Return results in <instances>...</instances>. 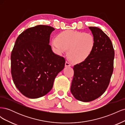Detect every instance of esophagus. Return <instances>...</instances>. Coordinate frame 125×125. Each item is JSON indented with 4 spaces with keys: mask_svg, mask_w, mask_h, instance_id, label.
Masks as SVG:
<instances>
[{
    "mask_svg": "<svg viewBox=\"0 0 125 125\" xmlns=\"http://www.w3.org/2000/svg\"><path fill=\"white\" fill-rule=\"evenodd\" d=\"M71 63L68 62H65V67H70Z\"/></svg>",
    "mask_w": 125,
    "mask_h": 125,
    "instance_id": "esophagus-1",
    "label": "esophagus"
}]
</instances>
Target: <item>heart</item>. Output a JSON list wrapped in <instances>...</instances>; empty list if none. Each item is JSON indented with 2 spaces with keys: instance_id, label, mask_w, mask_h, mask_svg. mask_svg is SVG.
Returning a JSON list of instances; mask_svg holds the SVG:
<instances>
[{
  "instance_id": "1",
  "label": "heart",
  "mask_w": 125,
  "mask_h": 125,
  "mask_svg": "<svg viewBox=\"0 0 125 125\" xmlns=\"http://www.w3.org/2000/svg\"><path fill=\"white\" fill-rule=\"evenodd\" d=\"M52 46L57 54L68 55L74 62L81 63L88 59L95 47V40L90 33L67 30L52 40Z\"/></svg>"
}]
</instances>
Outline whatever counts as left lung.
Listing matches in <instances>:
<instances>
[{
    "mask_svg": "<svg viewBox=\"0 0 125 125\" xmlns=\"http://www.w3.org/2000/svg\"><path fill=\"white\" fill-rule=\"evenodd\" d=\"M89 28L95 40V47L85 62L74 66L70 88L75 99L84 102L97 99L107 89L113 73L115 55L108 36L99 28Z\"/></svg>",
    "mask_w": 125,
    "mask_h": 125,
    "instance_id": "obj_1",
    "label": "left lung"
}]
</instances>
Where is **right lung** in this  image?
Returning <instances> with one entry per match:
<instances>
[{
	"instance_id": "right-lung-1",
	"label": "right lung",
	"mask_w": 125,
	"mask_h": 125,
	"mask_svg": "<svg viewBox=\"0 0 125 125\" xmlns=\"http://www.w3.org/2000/svg\"><path fill=\"white\" fill-rule=\"evenodd\" d=\"M55 29L39 25L18 37L11 55V74L18 90L30 99H37L52 90L65 59L52 51L50 35Z\"/></svg>"
}]
</instances>
